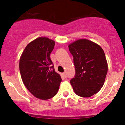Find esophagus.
Here are the masks:
<instances>
[{
	"mask_svg": "<svg viewBox=\"0 0 125 125\" xmlns=\"http://www.w3.org/2000/svg\"><path fill=\"white\" fill-rule=\"evenodd\" d=\"M62 75L63 76V77H64L66 78V77H67V75H66V73L65 72H64V73H62Z\"/></svg>",
	"mask_w": 125,
	"mask_h": 125,
	"instance_id": "esophagus-1",
	"label": "esophagus"
}]
</instances>
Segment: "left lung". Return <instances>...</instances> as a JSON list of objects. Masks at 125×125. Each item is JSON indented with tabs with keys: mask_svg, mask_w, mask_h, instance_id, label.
<instances>
[{
	"mask_svg": "<svg viewBox=\"0 0 125 125\" xmlns=\"http://www.w3.org/2000/svg\"><path fill=\"white\" fill-rule=\"evenodd\" d=\"M73 57L75 76L71 80L77 95L89 97L104 85L107 73V63L104 50L87 39H79L69 45Z\"/></svg>",
	"mask_w": 125,
	"mask_h": 125,
	"instance_id": "left-lung-1",
	"label": "left lung"
}]
</instances>
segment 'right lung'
<instances>
[{
  "instance_id": "1",
  "label": "right lung",
  "mask_w": 125,
  "mask_h": 125,
  "mask_svg": "<svg viewBox=\"0 0 125 125\" xmlns=\"http://www.w3.org/2000/svg\"><path fill=\"white\" fill-rule=\"evenodd\" d=\"M54 41L39 37L26 46L19 61L23 82L29 91L37 98L51 99L58 93L62 79L54 71L51 53Z\"/></svg>"
}]
</instances>
